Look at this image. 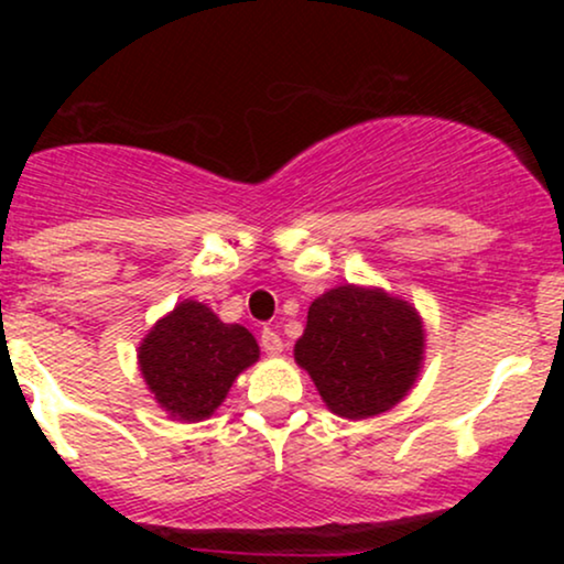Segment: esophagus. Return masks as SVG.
<instances>
[{
	"mask_svg": "<svg viewBox=\"0 0 564 564\" xmlns=\"http://www.w3.org/2000/svg\"><path fill=\"white\" fill-rule=\"evenodd\" d=\"M260 345L268 355H281L283 352V341L281 336H278V332H273L270 326L262 328V336H260Z\"/></svg>",
	"mask_w": 564,
	"mask_h": 564,
	"instance_id": "34e87169",
	"label": "esophagus"
}]
</instances>
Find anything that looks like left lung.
<instances>
[{"label":"left lung","mask_w":564,"mask_h":564,"mask_svg":"<svg viewBox=\"0 0 564 564\" xmlns=\"http://www.w3.org/2000/svg\"><path fill=\"white\" fill-rule=\"evenodd\" d=\"M424 328L411 304L384 291L339 286L310 304L294 358L345 419L390 411L422 366Z\"/></svg>","instance_id":"obj_1"}]
</instances>
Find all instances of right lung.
<instances>
[{"label":"right lung","mask_w":564,"mask_h":564,"mask_svg":"<svg viewBox=\"0 0 564 564\" xmlns=\"http://www.w3.org/2000/svg\"><path fill=\"white\" fill-rule=\"evenodd\" d=\"M138 358L159 403L196 422L215 413L238 373L260 358V347L238 323H223L200 302H183L153 326Z\"/></svg>","instance_id":"1"}]
</instances>
